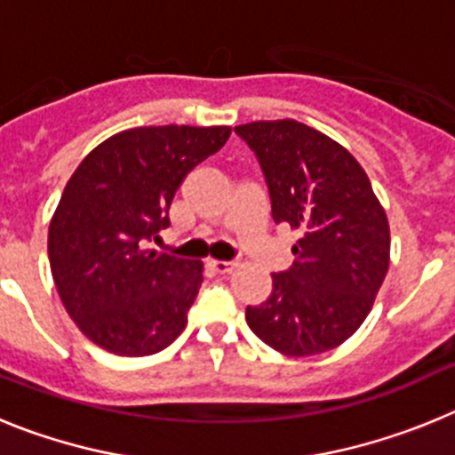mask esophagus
Returning a JSON list of instances; mask_svg holds the SVG:
<instances>
[{
	"mask_svg": "<svg viewBox=\"0 0 455 455\" xmlns=\"http://www.w3.org/2000/svg\"><path fill=\"white\" fill-rule=\"evenodd\" d=\"M207 267L212 268V271H214V273H219V275H225V273L235 271L236 264L235 262H219V259H209Z\"/></svg>",
	"mask_w": 455,
	"mask_h": 455,
	"instance_id": "esophagus-1",
	"label": "esophagus"
}]
</instances>
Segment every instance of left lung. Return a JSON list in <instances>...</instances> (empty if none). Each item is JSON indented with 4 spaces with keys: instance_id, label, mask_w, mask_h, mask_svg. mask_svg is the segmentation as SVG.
<instances>
[{
    "instance_id": "obj_1",
    "label": "left lung",
    "mask_w": 455,
    "mask_h": 455,
    "mask_svg": "<svg viewBox=\"0 0 455 455\" xmlns=\"http://www.w3.org/2000/svg\"><path fill=\"white\" fill-rule=\"evenodd\" d=\"M236 134L257 155L275 223L300 239L291 268L246 307L251 331L273 351L307 357L337 348L363 325L389 268V223L355 156L299 120H257Z\"/></svg>"
}]
</instances>
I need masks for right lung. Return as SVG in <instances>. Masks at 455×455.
I'll return each instance as SVG.
<instances>
[{"mask_svg": "<svg viewBox=\"0 0 455 455\" xmlns=\"http://www.w3.org/2000/svg\"><path fill=\"white\" fill-rule=\"evenodd\" d=\"M230 127H134L108 136L68 180L47 235L63 307L116 355L159 353L187 328L203 262L146 248L166 230L188 172L219 152Z\"/></svg>", "mask_w": 455, "mask_h": 455, "instance_id": "1", "label": "right lung"}]
</instances>
